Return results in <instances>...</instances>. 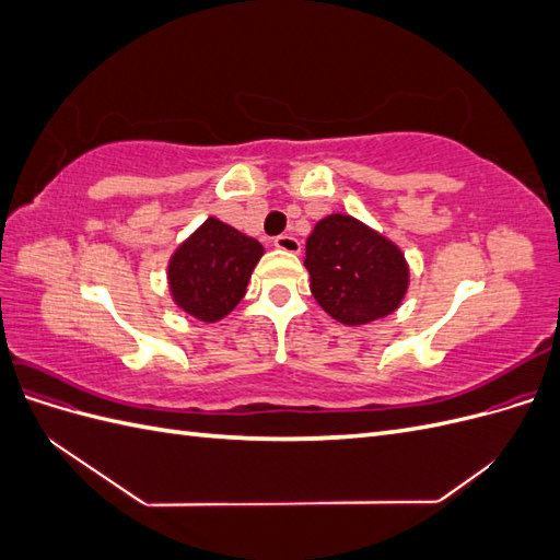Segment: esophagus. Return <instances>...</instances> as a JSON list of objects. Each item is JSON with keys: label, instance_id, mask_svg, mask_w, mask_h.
I'll return each instance as SVG.
<instances>
[{"label": "esophagus", "instance_id": "34e87169", "mask_svg": "<svg viewBox=\"0 0 560 560\" xmlns=\"http://www.w3.org/2000/svg\"><path fill=\"white\" fill-rule=\"evenodd\" d=\"M276 247L282 249V252H287V254H299V252H301V243L294 238V235H290V233L278 235V238H276Z\"/></svg>", "mask_w": 560, "mask_h": 560}]
</instances>
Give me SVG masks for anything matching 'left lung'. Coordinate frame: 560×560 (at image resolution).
I'll return each instance as SVG.
<instances>
[{
  "instance_id": "left-lung-1",
  "label": "left lung",
  "mask_w": 560,
  "mask_h": 560,
  "mask_svg": "<svg viewBox=\"0 0 560 560\" xmlns=\"http://www.w3.org/2000/svg\"><path fill=\"white\" fill-rule=\"evenodd\" d=\"M311 292L322 311L348 327L399 308L409 290L404 252L350 214H327L306 241Z\"/></svg>"
}]
</instances>
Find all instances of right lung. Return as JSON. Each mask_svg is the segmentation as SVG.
Segmentation results:
<instances>
[{
  "instance_id": "add662e5",
  "label": "right lung",
  "mask_w": 560,
  "mask_h": 560,
  "mask_svg": "<svg viewBox=\"0 0 560 560\" xmlns=\"http://www.w3.org/2000/svg\"><path fill=\"white\" fill-rule=\"evenodd\" d=\"M261 257L259 241L208 217L167 264L173 301L200 322L222 319L245 296L252 270Z\"/></svg>"
}]
</instances>
